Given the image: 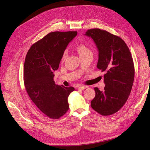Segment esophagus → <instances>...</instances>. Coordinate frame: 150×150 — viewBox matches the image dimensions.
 Segmentation results:
<instances>
[{
    "instance_id": "obj_1",
    "label": "esophagus",
    "mask_w": 150,
    "mask_h": 150,
    "mask_svg": "<svg viewBox=\"0 0 150 150\" xmlns=\"http://www.w3.org/2000/svg\"><path fill=\"white\" fill-rule=\"evenodd\" d=\"M88 88V86H83V85H81V86H79L78 87V89H81V90H84V89H86Z\"/></svg>"
}]
</instances>
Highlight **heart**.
Wrapping results in <instances>:
<instances>
[{
	"label": "heart",
	"mask_w": 150,
	"mask_h": 150,
	"mask_svg": "<svg viewBox=\"0 0 150 150\" xmlns=\"http://www.w3.org/2000/svg\"><path fill=\"white\" fill-rule=\"evenodd\" d=\"M78 53H79V55L80 56H81V55L83 54H84L86 53H89L91 52L90 50L89 49L88 47L85 45L84 44H78L76 47V48ZM67 51H65L64 52V53H63L62 54V59L64 60L66 59V58L67 57Z\"/></svg>",
	"instance_id": "obj_1"
}]
</instances>
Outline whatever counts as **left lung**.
Instances as JSON below:
<instances>
[{
    "label": "left lung",
    "instance_id": "1",
    "mask_svg": "<svg viewBox=\"0 0 150 150\" xmlns=\"http://www.w3.org/2000/svg\"><path fill=\"white\" fill-rule=\"evenodd\" d=\"M84 35L91 38L98 51L97 67L105 72L103 91L95 88L91 107L102 115H112L122 108L130 94L134 79V66L127 45L120 37L99 28Z\"/></svg>",
    "mask_w": 150,
    "mask_h": 150
}]
</instances>
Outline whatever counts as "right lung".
Instances as JSON below:
<instances>
[{"mask_svg": "<svg viewBox=\"0 0 150 150\" xmlns=\"http://www.w3.org/2000/svg\"><path fill=\"white\" fill-rule=\"evenodd\" d=\"M77 31L51 32L31 45L26 55L23 81L28 95L47 116L58 119L69 108L68 97L75 89L54 83L57 70L69 43Z\"/></svg>", "mask_w": 150, "mask_h": 150, "instance_id": "obj_1", "label": "right lung"}]
</instances>
